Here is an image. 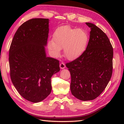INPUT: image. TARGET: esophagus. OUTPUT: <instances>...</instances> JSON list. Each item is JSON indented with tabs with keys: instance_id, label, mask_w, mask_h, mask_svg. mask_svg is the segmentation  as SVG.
Returning <instances> with one entry per match:
<instances>
[{
	"instance_id": "34e87169",
	"label": "esophagus",
	"mask_w": 124,
	"mask_h": 124,
	"mask_svg": "<svg viewBox=\"0 0 124 124\" xmlns=\"http://www.w3.org/2000/svg\"><path fill=\"white\" fill-rule=\"evenodd\" d=\"M60 68L61 69H64L65 67V64L64 63L62 62V63H61L60 64Z\"/></svg>"
}]
</instances>
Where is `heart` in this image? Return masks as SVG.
Wrapping results in <instances>:
<instances>
[{"label":"heart","mask_w":124,"mask_h":124,"mask_svg":"<svg viewBox=\"0 0 124 124\" xmlns=\"http://www.w3.org/2000/svg\"><path fill=\"white\" fill-rule=\"evenodd\" d=\"M89 41L87 32L83 29L73 28L69 25L57 28L53 35V40L48 41L47 47L53 56L60 55L63 48L64 57L73 61L85 52Z\"/></svg>","instance_id":"1"}]
</instances>
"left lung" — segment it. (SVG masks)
<instances>
[{"mask_svg":"<svg viewBox=\"0 0 124 124\" xmlns=\"http://www.w3.org/2000/svg\"><path fill=\"white\" fill-rule=\"evenodd\" d=\"M85 52L78 59L68 63L71 75L70 89L81 101L96 99L106 88L112 73L113 48L106 34L93 23Z\"/></svg>","mask_w":124,"mask_h":124,"instance_id":"8db88e82","label":"left lung"}]
</instances>
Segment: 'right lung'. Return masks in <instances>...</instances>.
Returning <instances> with one entry per match:
<instances>
[{
	"label": "right lung",
	"instance_id": "right-lung-1",
	"mask_svg": "<svg viewBox=\"0 0 124 124\" xmlns=\"http://www.w3.org/2000/svg\"><path fill=\"white\" fill-rule=\"evenodd\" d=\"M49 19L32 18L15 33L9 51L10 76L23 98L41 102L52 91L51 77L60 71L59 61L46 56Z\"/></svg>",
	"mask_w": 124,
	"mask_h": 124
}]
</instances>
